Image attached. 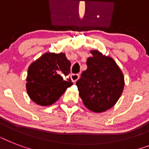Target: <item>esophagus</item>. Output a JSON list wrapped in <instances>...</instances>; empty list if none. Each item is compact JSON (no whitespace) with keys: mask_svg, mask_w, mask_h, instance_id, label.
I'll use <instances>...</instances> for the list:
<instances>
[{"mask_svg":"<svg viewBox=\"0 0 149 149\" xmlns=\"http://www.w3.org/2000/svg\"><path fill=\"white\" fill-rule=\"evenodd\" d=\"M70 78L72 79V81L73 83H76V82L79 79V74H72L70 76Z\"/></svg>","mask_w":149,"mask_h":149,"instance_id":"1","label":"esophagus"}]
</instances>
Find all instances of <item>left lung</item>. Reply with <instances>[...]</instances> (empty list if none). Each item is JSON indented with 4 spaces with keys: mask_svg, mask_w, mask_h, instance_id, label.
<instances>
[{
    "mask_svg": "<svg viewBox=\"0 0 149 149\" xmlns=\"http://www.w3.org/2000/svg\"><path fill=\"white\" fill-rule=\"evenodd\" d=\"M86 70L77 82L79 95L91 111L100 113L117 103L124 90L125 79L121 70L109 56L97 50L91 51Z\"/></svg>",
    "mask_w": 149,
    "mask_h": 149,
    "instance_id": "obj_1",
    "label": "left lung"
}]
</instances>
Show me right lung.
I'll return each instance as SVG.
<instances>
[{"label":"right lung","instance_id":"add662e5","mask_svg":"<svg viewBox=\"0 0 149 149\" xmlns=\"http://www.w3.org/2000/svg\"><path fill=\"white\" fill-rule=\"evenodd\" d=\"M71 63L65 53L47 52L29 65L26 88L29 97L41 106L54 104L65 90L72 85L70 78Z\"/></svg>","mask_w":149,"mask_h":149}]
</instances>
